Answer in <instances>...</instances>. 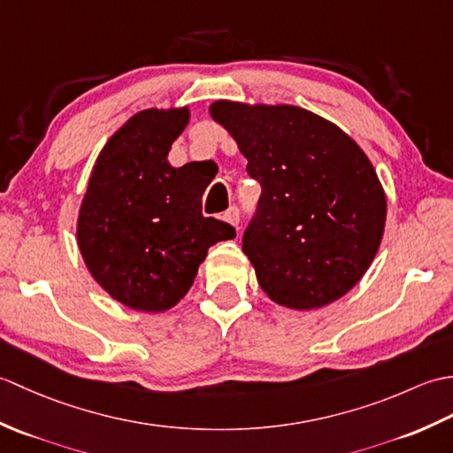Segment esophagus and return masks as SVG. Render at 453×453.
Instances as JSON below:
<instances>
[{
    "mask_svg": "<svg viewBox=\"0 0 453 453\" xmlns=\"http://www.w3.org/2000/svg\"><path fill=\"white\" fill-rule=\"evenodd\" d=\"M224 219L227 221V224H232V226H239V208L237 206H232L229 208L226 214H224Z\"/></svg>",
    "mask_w": 453,
    "mask_h": 453,
    "instance_id": "esophagus-1",
    "label": "esophagus"
}]
</instances>
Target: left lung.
I'll use <instances>...</instances> for the list:
<instances>
[{
    "mask_svg": "<svg viewBox=\"0 0 453 453\" xmlns=\"http://www.w3.org/2000/svg\"><path fill=\"white\" fill-rule=\"evenodd\" d=\"M261 182L243 251L266 296L292 310L339 300L372 265L388 202L350 136L292 104L218 101L210 107Z\"/></svg>",
    "mask_w": 453,
    "mask_h": 453,
    "instance_id": "left-lung-1",
    "label": "left lung"
}]
</instances>
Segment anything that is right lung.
<instances>
[{
	"label": "right lung",
	"instance_id": "1",
	"mask_svg": "<svg viewBox=\"0 0 453 453\" xmlns=\"http://www.w3.org/2000/svg\"><path fill=\"white\" fill-rule=\"evenodd\" d=\"M187 122L188 109L134 114L99 153L81 202L83 261L114 300L136 311L175 305L208 249L235 237L234 226L202 216L210 179L196 161H167Z\"/></svg>",
	"mask_w": 453,
	"mask_h": 453
}]
</instances>
